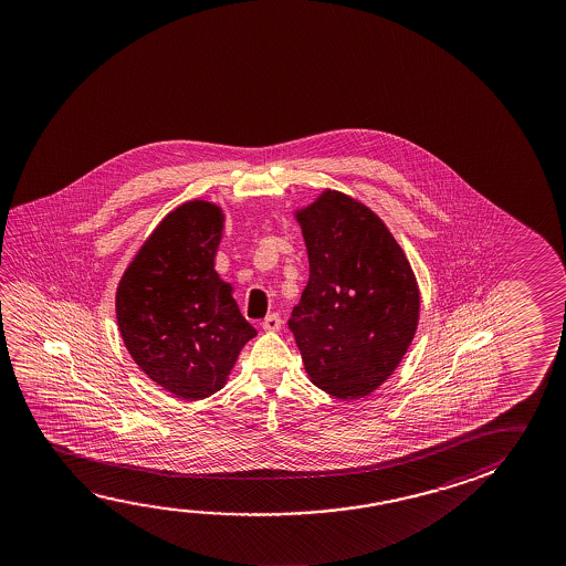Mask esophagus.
<instances>
[{"label":"esophagus","instance_id":"34e87169","mask_svg":"<svg viewBox=\"0 0 566 566\" xmlns=\"http://www.w3.org/2000/svg\"><path fill=\"white\" fill-rule=\"evenodd\" d=\"M262 329H266V332H279L280 327H282V317L279 314H270L262 319Z\"/></svg>","mask_w":566,"mask_h":566}]
</instances>
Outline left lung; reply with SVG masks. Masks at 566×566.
Masks as SVG:
<instances>
[{
  "label": "left lung",
  "instance_id": "obj_1",
  "mask_svg": "<svg viewBox=\"0 0 566 566\" xmlns=\"http://www.w3.org/2000/svg\"><path fill=\"white\" fill-rule=\"evenodd\" d=\"M297 221L310 280L287 327L315 387L363 399L389 379L415 337L417 279L385 223L347 195L327 189Z\"/></svg>",
  "mask_w": 566,
  "mask_h": 566
}]
</instances>
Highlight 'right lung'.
<instances>
[{
  "mask_svg": "<svg viewBox=\"0 0 566 566\" xmlns=\"http://www.w3.org/2000/svg\"><path fill=\"white\" fill-rule=\"evenodd\" d=\"M223 211L189 201L167 214L124 272L116 292L122 339L139 369L184 400L221 389L256 335L214 272Z\"/></svg>",
  "mask_w": 566,
  "mask_h": 566,
  "instance_id": "1",
  "label": "right lung"
}]
</instances>
